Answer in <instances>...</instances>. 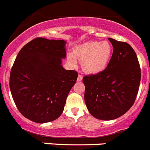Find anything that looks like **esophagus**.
<instances>
[{"mask_svg": "<svg viewBox=\"0 0 150 150\" xmlns=\"http://www.w3.org/2000/svg\"><path fill=\"white\" fill-rule=\"evenodd\" d=\"M82 80V76L81 74H79V76L77 77V81L78 82H80V81Z\"/></svg>", "mask_w": 150, "mask_h": 150, "instance_id": "34e87169", "label": "esophagus"}]
</instances>
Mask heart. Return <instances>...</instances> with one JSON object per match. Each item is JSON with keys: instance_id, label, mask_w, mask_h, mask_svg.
<instances>
[{"instance_id": "heart-1", "label": "heart", "mask_w": 150, "mask_h": 150, "mask_svg": "<svg viewBox=\"0 0 150 150\" xmlns=\"http://www.w3.org/2000/svg\"><path fill=\"white\" fill-rule=\"evenodd\" d=\"M73 56H68V61L75 65V58L82 60V68L89 74H97L108 65L112 54V46L108 41H90L74 50Z\"/></svg>"}]
</instances>
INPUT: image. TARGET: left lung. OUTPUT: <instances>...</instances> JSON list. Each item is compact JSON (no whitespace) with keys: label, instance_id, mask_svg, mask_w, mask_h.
<instances>
[{"label":"left lung","instance_id":"obj_1","mask_svg":"<svg viewBox=\"0 0 150 150\" xmlns=\"http://www.w3.org/2000/svg\"><path fill=\"white\" fill-rule=\"evenodd\" d=\"M113 51L108 67L85 76V102L90 113L101 120H112L133 105L141 81V68L133 48L126 42L108 38Z\"/></svg>","mask_w":150,"mask_h":150}]
</instances>
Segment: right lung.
I'll list each match as a JSON object with an SVG mask.
<instances>
[{
    "label": "right lung",
    "mask_w": 150,
    "mask_h": 150,
    "mask_svg": "<svg viewBox=\"0 0 150 150\" xmlns=\"http://www.w3.org/2000/svg\"><path fill=\"white\" fill-rule=\"evenodd\" d=\"M65 41L37 38L18 53L11 69L10 91L16 107L36 123L52 122L62 113L78 73L63 68Z\"/></svg>",
    "instance_id": "right-lung-1"
}]
</instances>
